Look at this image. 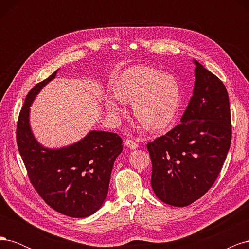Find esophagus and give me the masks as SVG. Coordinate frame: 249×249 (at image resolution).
Segmentation results:
<instances>
[{"label": "esophagus", "mask_w": 249, "mask_h": 249, "mask_svg": "<svg viewBox=\"0 0 249 249\" xmlns=\"http://www.w3.org/2000/svg\"><path fill=\"white\" fill-rule=\"evenodd\" d=\"M124 144H125V146H127V147L131 148V149H136V148H138V144H137V143L135 142V141H133V140H131V139L125 140Z\"/></svg>", "instance_id": "obj_1"}]
</instances>
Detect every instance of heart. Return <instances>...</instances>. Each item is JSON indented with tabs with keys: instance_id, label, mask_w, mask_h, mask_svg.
<instances>
[{
	"instance_id": "heart-1",
	"label": "heart",
	"mask_w": 249,
	"mask_h": 249,
	"mask_svg": "<svg viewBox=\"0 0 249 249\" xmlns=\"http://www.w3.org/2000/svg\"><path fill=\"white\" fill-rule=\"evenodd\" d=\"M112 92L119 102H132L134 116L148 131H159L167 126L180 101L177 78L146 65H134L122 72ZM105 104L111 116L122 114L123 109L114 100L108 97Z\"/></svg>"
}]
</instances>
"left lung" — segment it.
Returning a JSON list of instances; mask_svg holds the SVG:
<instances>
[{"label": "left lung", "instance_id": "1", "mask_svg": "<svg viewBox=\"0 0 249 249\" xmlns=\"http://www.w3.org/2000/svg\"><path fill=\"white\" fill-rule=\"evenodd\" d=\"M193 95L180 124L147 143L157 197L186 207L208 192L222 168L231 140L227 88L196 60Z\"/></svg>", "mask_w": 249, "mask_h": 249}]
</instances>
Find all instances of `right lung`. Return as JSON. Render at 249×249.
<instances>
[{
  "instance_id": "right-lung-1",
  "label": "right lung",
  "mask_w": 249,
  "mask_h": 249,
  "mask_svg": "<svg viewBox=\"0 0 249 249\" xmlns=\"http://www.w3.org/2000/svg\"><path fill=\"white\" fill-rule=\"evenodd\" d=\"M57 72L28 93L18 120V146L29 178L42 199L59 213L84 218L94 214L107 197L123 140L115 133L90 131L78 142L60 148L44 147L37 141L30 125V107Z\"/></svg>"
}]
</instances>
